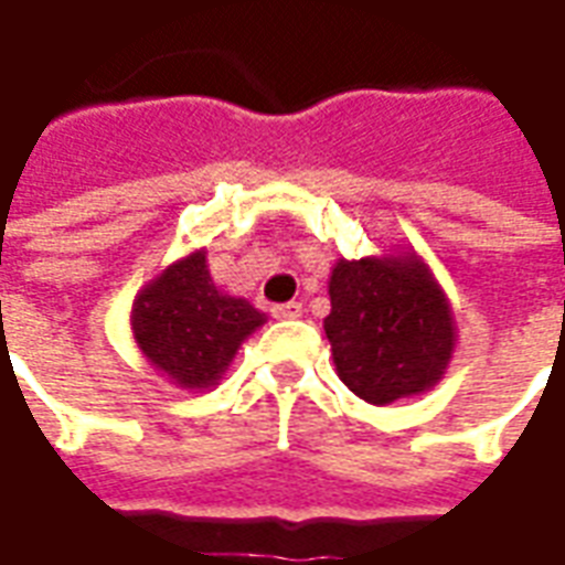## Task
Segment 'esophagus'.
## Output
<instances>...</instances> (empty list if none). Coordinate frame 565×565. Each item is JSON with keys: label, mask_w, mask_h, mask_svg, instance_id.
<instances>
[{"label": "esophagus", "mask_w": 565, "mask_h": 565, "mask_svg": "<svg viewBox=\"0 0 565 565\" xmlns=\"http://www.w3.org/2000/svg\"><path fill=\"white\" fill-rule=\"evenodd\" d=\"M271 318H278V320L302 318V302H284V306H275L271 308Z\"/></svg>", "instance_id": "34e87169"}]
</instances>
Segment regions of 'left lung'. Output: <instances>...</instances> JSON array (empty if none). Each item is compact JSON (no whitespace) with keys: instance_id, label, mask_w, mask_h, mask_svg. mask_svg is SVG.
Returning <instances> with one entry per match:
<instances>
[{"instance_id":"1","label":"left lung","mask_w":565,"mask_h":565,"mask_svg":"<svg viewBox=\"0 0 565 565\" xmlns=\"http://www.w3.org/2000/svg\"><path fill=\"white\" fill-rule=\"evenodd\" d=\"M330 339L344 387L372 405L417 396L445 379L457 320L415 250L339 259L330 271Z\"/></svg>"}]
</instances>
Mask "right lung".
I'll use <instances>...</instances> for the list:
<instances>
[{"mask_svg": "<svg viewBox=\"0 0 565 565\" xmlns=\"http://www.w3.org/2000/svg\"><path fill=\"white\" fill-rule=\"evenodd\" d=\"M266 323L242 296L217 290L211 281L205 247L148 281L132 302L129 327L150 366L181 391H209L247 335Z\"/></svg>", "mask_w": 565, "mask_h": 565, "instance_id": "obj_1", "label": "right lung"}]
</instances>
